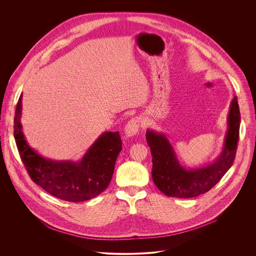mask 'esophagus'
Wrapping results in <instances>:
<instances>
[{
	"mask_svg": "<svg viewBox=\"0 0 256 256\" xmlns=\"http://www.w3.org/2000/svg\"><path fill=\"white\" fill-rule=\"evenodd\" d=\"M142 124V120L139 117H135L132 118L130 121H128V123L125 126V135L127 137H132L134 135H136L140 129V126Z\"/></svg>",
	"mask_w": 256,
	"mask_h": 256,
	"instance_id": "34e87169",
	"label": "esophagus"
}]
</instances>
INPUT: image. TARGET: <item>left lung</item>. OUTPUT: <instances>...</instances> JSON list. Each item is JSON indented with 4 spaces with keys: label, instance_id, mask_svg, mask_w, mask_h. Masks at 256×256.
<instances>
[{
    "label": "left lung",
    "instance_id": "obj_1",
    "mask_svg": "<svg viewBox=\"0 0 256 256\" xmlns=\"http://www.w3.org/2000/svg\"><path fill=\"white\" fill-rule=\"evenodd\" d=\"M240 113L234 96L228 117V133L219 156L209 166L185 168L180 164L172 146L164 134L148 129L146 143L152 156V178L156 186L168 197L193 198L208 192L219 182L232 166L240 137Z\"/></svg>",
    "mask_w": 256,
    "mask_h": 256
}]
</instances>
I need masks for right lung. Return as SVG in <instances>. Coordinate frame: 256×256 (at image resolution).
I'll list each match as a JSON object with an SVG mask.
<instances>
[{
  "label": "right lung",
  "instance_id": "add662e5",
  "mask_svg": "<svg viewBox=\"0 0 256 256\" xmlns=\"http://www.w3.org/2000/svg\"><path fill=\"white\" fill-rule=\"evenodd\" d=\"M22 94L16 108L14 136L20 158L34 182L49 194L69 202L86 201L104 192L110 185L122 150L119 132L100 135L78 162L45 158L30 146L22 133Z\"/></svg>",
  "mask_w": 256,
  "mask_h": 256
}]
</instances>
